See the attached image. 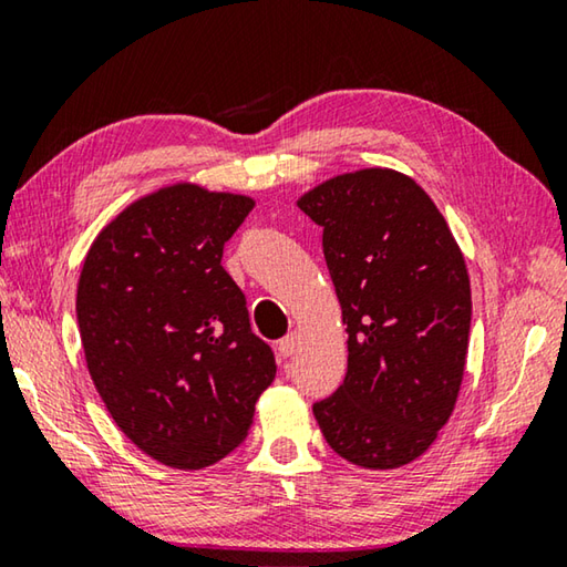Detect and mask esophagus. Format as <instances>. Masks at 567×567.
<instances>
[{
	"label": "esophagus",
	"mask_w": 567,
	"mask_h": 567,
	"mask_svg": "<svg viewBox=\"0 0 567 567\" xmlns=\"http://www.w3.org/2000/svg\"><path fill=\"white\" fill-rule=\"evenodd\" d=\"M297 342H300V338H297V334H287V338H282L280 344H277V354H280V358H290V354L297 348Z\"/></svg>",
	"instance_id": "obj_1"
}]
</instances>
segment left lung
Returning a JSON list of instances; mask_svg holds the SVG:
<instances>
[{
	"instance_id": "obj_1",
	"label": "left lung",
	"mask_w": 567,
	"mask_h": 567,
	"mask_svg": "<svg viewBox=\"0 0 567 567\" xmlns=\"http://www.w3.org/2000/svg\"><path fill=\"white\" fill-rule=\"evenodd\" d=\"M348 324V375L315 402L328 445L392 470L435 443L455 410L470 338L465 257L433 199L395 169H360L297 199Z\"/></svg>"
}]
</instances>
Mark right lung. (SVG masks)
I'll use <instances>...</instances> for the list:
<instances>
[{
	"mask_svg": "<svg viewBox=\"0 0 567 567\" xmlns=\"http://www.w3.org/2000/svg\"><path fill=\"white\" fill-rule=\"evenodd\" d=\"M255 203L172 185L132 203L94 239L76 322L112 420L157 463L199 470L243 443L275 380L270 344L223 249Z\"/></svg>",
	"mask_w": 567,
	"mask_h": 567,
	"instance_id": "add662e5",
	"label": "right lung"
}]
</instances>
